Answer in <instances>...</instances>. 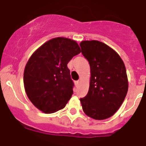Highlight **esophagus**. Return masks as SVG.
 Listing matches in <instances>:
<instances>
[{"label": "esophagus", "instance_id": "esophagus-1", "mask_svg": "<svg viewBox=\"0 0 146 146\" xmlns=\"http://www.w3.org/2000/svg\"><path fill=\"white\" fill-rule=\"evenodd\" d=\"M79 84V80H77V81H75V85H76V86H77Z\"/></svg>", "mask_w": 146, "mask_h": 146}]
</instances>
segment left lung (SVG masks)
I'll use <instances>...</instances> for the list:
<instances>
[{
    "label": "left lung",
    "mask_w": 146,
    "mask_h": 146,
    "mask_svg": "<svg viewBox=\"0 0 146 146\" xmlns=\"http://www.w3.org/2000/svg\"><path fill=\"white\" fill-rule=\"evenodd\" d=\"M80 45L90 67L89 90L80 99L82 110L96 120L108 119L117 112L127 94L124 63L117 51L100 41H82Z\"/></svg>",
    "instance_id": "1"
}]
</instances>
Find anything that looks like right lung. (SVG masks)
Wrapping results in <instances>:
<instances>
[{"instance_id": "1", "label": "right lung", "mask_w": 146, "mask_h": 146, "mask_svg": "<svg viewBox=\"0 0 146 146\" xmlns=\"http://www.w3.org/2000/svg\"><path fill=\"white\" fill-rule=\"evenodd\" d=\"M81 50L75 40L56 37L37 48L24 70V87L31 102L45 114L66 107L73 93L67 64Z\"/></svg>"}]
</instances>
